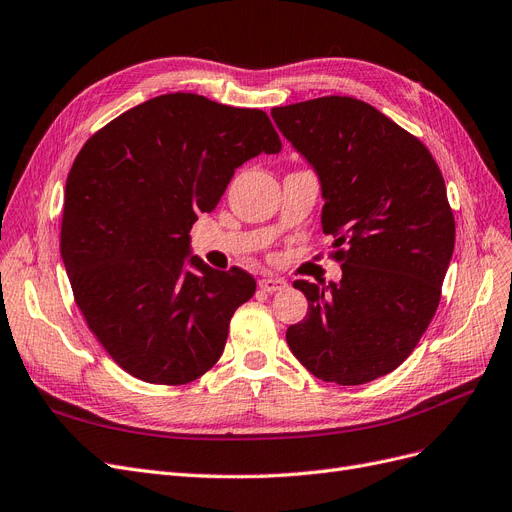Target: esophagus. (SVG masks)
Here are the masks:
<instances>
[{"label":"esophagus","mask_w":512,"mask_h":512,"mask_svg":"<svg viewBox=\"0 0 512 512\" xmlns=\"http://www.w3.org/2000/svg\"><path fill=\"white\" fill-rule=\"evenodd\" d=\"M259 289L266 293H274V291H285L287 289V280L282 278H274V276H266L259 280Z\"/></svg>","instance_id":"1"}]
</instances>
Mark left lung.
<instances>
[{
  "label": "left lung",
  "instance_id": "1",
  "mask_svg": "<svg viewBox=\"0 0 512 512\" xmlns=\"http://www.w3.org/2000/svg\"><path fill=\"white\" fill-rule=\"evenodd\" d=\"M278 130L316 170L323 232L342 280H295L308 314L287 329L297 361L323 382L358 386L399 367L439 308L456 219L426 145L352 97L274 107Z\"/></svg>",
  "mask_w": 512,
  "mask_h": 512
}]
</instances>
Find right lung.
<instances>
[{"label": "right lung", "instance_id": "1", "mask_svg": "<svg viewBox=\"0 0 512 512\" xmlns=\"http://www.w3.org/2000/svg\"><path fill=\"white\" fill-rule=\"evenodd\" d=\"M282 143L268 113L173 92L84 143L63 202L61 257L88 329L126 373L181 386L211 369L255 278L189 255L234 170Z\"/></svg>", "mask_w": 512, "mask_h": 512}]
</instances>
